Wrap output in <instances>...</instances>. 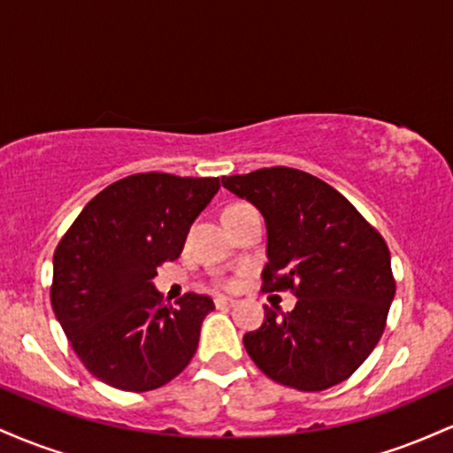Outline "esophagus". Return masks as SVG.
Here are the masks:
<instances>
[{"label":"esophagus","instance_id":"esophagus-1","mask_svg":"<svg viewBox=\"0 0 453 453\" xmlns=\"http://www.w3.org/2000/svg\"><path fill=\"white\" fill-rule=\"evenodd\" d=\"M234 304H236V300L226 298V296H217V298H215L217 309H223V306H234Z\"/></svg>","mask_w":453,"mask_h":453}]
</instances>
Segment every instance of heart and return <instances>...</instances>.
Wrapping results in <instances>:
<instances>
[{
    "label": "heart",
    "mask_w": 453,
    "mask_h": 453,
    "mask_svg": "<svg viewBox=\"0 0 453 453\" xmlns=\"http://www.w3.org/2000/svg\"><path fill=\"white\" fill-rule=\"evenodd\" d=\"M236 206H241V204H236ZM230 209H234V206H230ZM221 285H223V288H232L234 280H230V279H227V280H221Z\"/></svg>",
    "instance_id": "obj_1"
}]
</instances>
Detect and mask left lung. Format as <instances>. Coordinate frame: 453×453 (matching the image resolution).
I'll use <instances>...</instances> for the list:
<instances>
[{
	"label": "left lung",
	"instance_id": "8db88e82",
	"mask_svg": "<svg viewBox=\"0 0 453 453\" xmlns=\"http://www.w3.org/2000/svg\"><path fill=\"white\" fill-rule=\"evenodd\" d=\"M266 221L264 292L289 289L298 303L266 309L244 349L264 375L300 392L345 381L386 330L396 280L383 236L334 187L285 165L221 176Z\"/></svg>",
	"mask_w": 453,
	"mask_h": 453
}]
</instances>
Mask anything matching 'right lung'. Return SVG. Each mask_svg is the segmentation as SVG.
Masks as SVG:
<instances>
[{"mask_svg":"<svg viewBox=\"0 0 453 453\" xmlns=\"http://www.w3.org/2000/svg\"><path fill=\"white\" fill-rule=\"evenodd\" d=\"M219 179L132 174L100 191L61 238L50 304L87 371L123 392H149L191 362L209 296L165 306L153 277L173 262Z\"/></svg>","mask_w":453,"mask_h":453,"instance_id":"obj_1","label":"right lung"}]
</instances>
